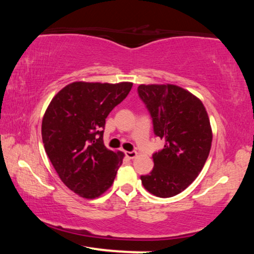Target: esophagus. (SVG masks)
<instances>
[{
  "mask_svg": "<svg viewBox=\"0 0 254 254\" xmlns=\"http://www.w3.org/2000/svg\"><path fill=\"white\" fill-rule=\"evenodd\" d=\"M126 156H127V158L133 159V158H135V157L137 156V153H136L135 151H127V152H126Z\"/></svg>",
  "mask_w": 254,
  "mask_h": 254,
  "instance_id": "34e87169",
  "label": "esophagus"
}]
</instances>
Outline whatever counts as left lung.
<instances>
[{"instance_id":"obj_1","label":"left lung","mask_w":254,"mask_h":254,"mask_svg":"<svg viewBox=\"0 0 254 254\" xmlns=\"http://www.w3.org/2000/svg\"><path fill=\"white\" fill-rule=\"evenodd\" d=\"M137 92L151 114L154 134L165 140L163 149L152 156V171L141 176V182L157 197L178 195L208 158L213 132L207 111L198 97L177 85L142 84Z\"/></svg>"}]
</instances>
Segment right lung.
<instances>
[{"mask_svg":"<svg viewBox=\"0 0 254 254\" xmlns=\"http://www.w3.org/2000/svg\"><path fill=\"white\" fill-rule=\"evenodd\" d=\"M132 85L74 81L56 94L45 112L41 135L47 156L62 182L83 198L104 194L123 161V152L104 145L103 127Z\"/></svg>","mask_w":254,"mask_h":254,"instance_id":"1","label":"right lung"}]
</instances>
